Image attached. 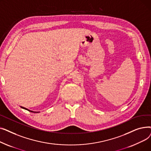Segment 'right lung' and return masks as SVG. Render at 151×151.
Listing matches in <instances>:
<instances>
[{"instance_id": "1", "label": "right lung", "mask_w": 151, "mask_h": 151, "mask_svg": "<svg viewBox=\"0 0 151 151\" xmlns=\"http://www.w3.org/2000/svg\"><path fill=\"white\" fill-rule=\"evenodd\" d=\"M22 108H24V109H26V110H28L27 109H26V108H24V107H22V106H21ZM28 111H30V112H33V111H30V110H28ZM34 113H38V112H34Z\"/></svg>"}]
</instances>
